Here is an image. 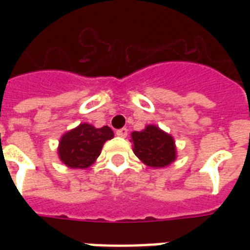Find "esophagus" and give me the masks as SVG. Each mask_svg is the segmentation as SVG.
<instances>
[{
  "instance_id": "obj_1",
  "label": "esophagus",
  "mask_w": 250,
  "mask_h": 250,
  "mask_svg": "<svg viewBox=\"0 0 250 250\" xmlns=\"http://www.w3.org/2000/svg\"><path fill=\"white\" fill-rule=\"evenodd\" d=\"M127 132H128V131H127V128L118 129V131H117V136H119V137H125V136H127Z\"/></svg>"
}]
</instances>
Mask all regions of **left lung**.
<instances>
[{"mask_svg":"<svg viewBox=\"0 0 250 250\" xmlns=\"http://www.w3.org/2000/svg\"><path fill=\"white\" fill-rule=\"evenodd\" d=\"M133 153L146 166L162 168L176 160V145L170 133L154 125H148L143 131L131 133Z\"/></svg>","mask_w":250,"mask_h":250,"instance_id":"left-lung-1","label":"left lung"}]
</instances>
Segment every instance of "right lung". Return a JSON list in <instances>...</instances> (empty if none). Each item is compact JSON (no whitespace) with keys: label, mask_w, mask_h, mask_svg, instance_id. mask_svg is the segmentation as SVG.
Instances as JSON below:
<instances>
[{"label":"right lung","mask_w":250,"mask_h":250,"mask_svg":"<svg viewBox=\"0 0 250 250\" xmlns=\"http://www.w3.org/2000/svg\"><path fill=\"white\" fill-rule=\"evenodd\" d=\"M113 137V129L107 125L96 128L89 123H80L62 135L58 157L70 168H88L101 154L104 144Z\"/></svg>","instance_id":"right-lung-1"}]
</instances>
